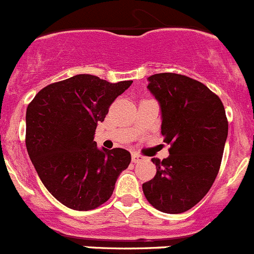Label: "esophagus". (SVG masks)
<instances>
[{
	"label": "esophagus",
	"instance_id": "obj_1",
	"mask_svg": "<svg viewBox=\"0 0 254 254\" xmlns=\"http://www.w3.org/2000/svg\"><path fill=\"white\" fill-rule=\"evenodd\" d=\"M144 159H145V157H143V155L138 154V153H132V162L133 163H139Z\"/></svg>",
	"mask_w": 254,
	"mask_h": 254
}]
</instances>
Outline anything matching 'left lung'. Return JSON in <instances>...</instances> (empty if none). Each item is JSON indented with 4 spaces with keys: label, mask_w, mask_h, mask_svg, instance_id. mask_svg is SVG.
I'll return each mask as SVG.
<instances>
[{
    "label": "left lung",
    "mask_w": 254,
    "mask_h": 254,
    "mask_svg": "<svg viewBox=\"0 0 254 254\" xmlns=\"http://www.w3.org/2000/svg\"><path fill=\"white\" fill-rule=\"evenodd\" d=\"M148 81L170 149L165 159L153 158L157 174L142 189L157 210L182 213L207 194L217 177L228 133L225 107L209 87L185 75L162 72Z\"/></svg>",
    "instance_id": "obj_1"
}]
</instances>
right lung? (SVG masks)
<instances>
[{
    "label": "right lung",
    "mask_w": 254,
    "mask_h": 254,
    "mask_svg": "<svg viewBox=\"0 0 254 254\" xmlns=\"http://www.w3.org/2000/svg\"><path fill=\"white\" fill-rule=\"evenodd\" d=\"M132 82L75 75L45 86L27 107L29 158L48 191L69 209L87 211L106 202L129 165L128 150L99 149L94 135Z\"/></svg>",
    "instance_id": "add662e5"
}]
</instances>
